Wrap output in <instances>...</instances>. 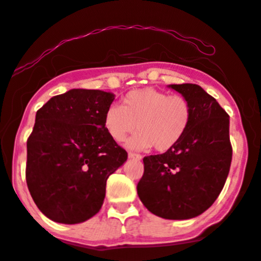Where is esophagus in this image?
Masks as SVG:
<instances>
[{
  "instance_id": "esophagus-1",
  "label": "esophagus",
  "mask_w": 261,
  "mask_h": 261,
  "mask_svg": "<svg viewBox=\"0 0 261 261\" xmlns=\"http://www.w3.org/2000/svg\"><path fill=\"white\" fill-rule=\"evenodd\" d=\"M128 158H133V159H137V161H141V159H142V155L137 154V153L128 152Z\"/></svg>"
}]
</instances>
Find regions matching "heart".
Listing matches in <instances>:
<instances>
[{"label": "heart", "instance_id": "b5f03b06", "mask_svg": "<svg viewBox=\"0 0 261 261\" xmlns=\"http://www.w3.org/2000/svg\"><path fill=\"white\" fill-rule=\"evenodd\" d=\"M191 119L192 107L186 97L146 87L126 93L121 106L109 107L103 124L117 142L137 126L139 133L127 141V147L148 149L154 146L158 152H166L186 135Z\"/></svg>", "mask_w": 261, "mask_h": 261}]
</instances>
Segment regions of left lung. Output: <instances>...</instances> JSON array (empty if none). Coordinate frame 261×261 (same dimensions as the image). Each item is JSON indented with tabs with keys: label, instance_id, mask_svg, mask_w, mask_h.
<instances>
[{
	"label": "left lung",
	"instance_id": "1",
	"mask_svg": "<svg viewBox=\"0 0 261 261\" xmlns=\"http://www.w3.org/2000/svg\"><path fill=\"white\" fill-rule=\"evenodd\" d=\"M169 87L190 100V127L171 149L144 156L137 194L152 214L187 220L210 208L224 188L232 161L230 117L198 85Z\"/></svg>",
	"mask_w": 261,
	"mask_h": 261
}]
</instances>
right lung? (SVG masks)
Segmentation results:
<instances>
[{
    "instance_id": "add662e5",
    "label": "right lung",
    "mask_w": 261,
    "mask_h": 261,
    "mask_svg": "<svg viewBox=\"0 0 261 261\" xmlns=\"http://www.w3.org/2000/svg\"><path fill=\"white\" fill-rule=\"evenodd\" d=\"M114 95L73 89L36 112L27 142V184L37 208L59 224H80L99 212L108 177L127 153L107 133Z\"/></svg>"
}]
</instances>
